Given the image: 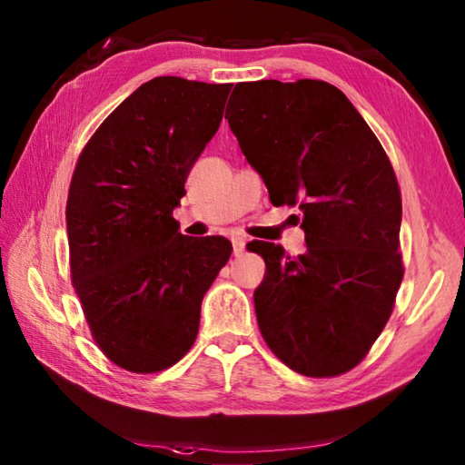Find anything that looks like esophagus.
Segmentation results:
<instances>
[{
	"instance_id": "1",
	"label": "esophagus",
	"mask_w": 465,
	"mask_h": 465,
	"mask_svg": "<svg viewBox=\"0 0 465 465\" xmlns=\"http://www.w3.org/2000/svg\"><path fill=\"white\" fill-rule=\"evenodd\" d=\"M232 245H233V255L235 258H240V255H243L245 252V240L240 238V235H235V238H232Z\"/></svg>"
}]
</instances>
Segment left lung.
<instances>
[{
	"label": "left lung",
	"mask_w": 465,
	"mask_h": 465,
	"mask_svg": "<svg viewBox=\"0 0 465 465\" xmlns=\"http://www.w3.org/2000/svg\"><path fill=\"white\" fill-rule=\"evenodd\" d=\"M225 120L273 205H298L308 250L253 243L265 343L293 371L355 368L388 323L403 278L401 195L378 137L338 87L318 80L243 82Z\"/></svg>",
	"instance_id": "1"
}]
</instances>
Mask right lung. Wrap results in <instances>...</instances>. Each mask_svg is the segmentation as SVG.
Segmentation results:
<instances>
[{
	"label": "right lung",
	"instance_id": "right-lung-1",
	"mask_svg": "<svg viewBox=\"0 0 465 465\" xmlns=\"http://www.w3.org/2000/svg\"><path fill=\"white\" fill-rule=\"evenodd\" d=\"M230 92L153 77L77 160L65 207L72 282L95 343L127 371H162L190 351L203 295L232 255L230 240L182 235L173 220Z\"/></svg>",
	"mask_w": 465,
	"mask_h": 465
}]
</instances>
